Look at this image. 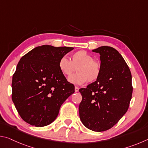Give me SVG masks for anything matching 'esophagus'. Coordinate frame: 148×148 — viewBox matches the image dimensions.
I'll use <instances>...</instances> for the list:
<instances>
[{
	"mask_svg": "<svg viewBox=\"0 0 148 148\" xmlns=\"http://www.w3.org/2000/svg\"><path fill=\"white\" fill-rule=\"evenodd\" d=\"M79 91V87H75V92H77Z\"/></svg>",
	"mask_w": 148,
	"mask_h": 148,
	"instance_id": "34e87169",
	"label": "esophagus"
}]
</instances>
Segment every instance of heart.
Wrapping results in <instances>:
<instances>
[{
    "label": "heart",
    "mask_w": 148,
    "mask_h": 148,
    "mask_svg": "<svg viewBox=\"0 0 148 148\" xmlns=\"http://www.w3.org/2000/svg\"><path fill=\"white\" fill-rule=\"evenodd\" d=\"M59 71L65 76H70L76 71L77 74L69 77V81L72 84L82 85L87 81H96L101 74V64L84 50L75 52L72 55L71 61L63 56L58 62Z\"/></svg>",
    "instance_id": "heart-1"
}]
</instances>
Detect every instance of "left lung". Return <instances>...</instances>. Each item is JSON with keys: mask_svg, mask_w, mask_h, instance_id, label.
<instances>
[{"mask_svg": "<svg viewBox=\"0 0 148 148\" xmlns=\"http://www.w3.org/2000/svg\"><path fill=\"white\" fill-rule=\"evenodd\" d=\"M100 54L101 74L86 88H81L79 118L87 129L96 132L114 126L129 108L132 98V76L121 55L114 47L92 50Z\"/></svg>", "mask_w": 148, "mask_h": 148, "instance_id": "obj_1", "label": "left lung"}]
</instances>
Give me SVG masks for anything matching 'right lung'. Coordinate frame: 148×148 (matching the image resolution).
Segmentation results:
<instances>
[{"label":"right lung","mask_w":148,"mask_h":148,"mask_svg":"<svg viewBox=\"0 0 148 148\" xmlns=\"http://www.w3.org/2000/svg\"><path fill=\"white\" fill-rule=\"evenodd\" d=\"M71 47L43 45L20 59L12 77V99L19 116L35 127L51 123L74 86L59 71L58 62Z\"/></svg>","instance_id":"1"}]
</instances>
